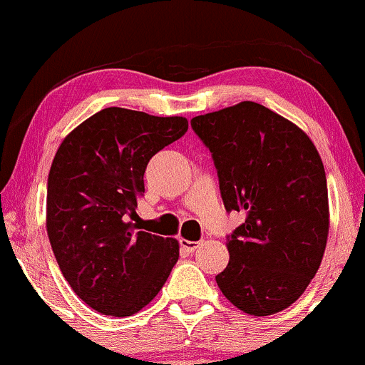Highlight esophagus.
<instances>
[{"label": "esophagus", "mask_w": 365, "mask_h": 365, "mask_svg": "<svg viewBox=\"0 0 365 365\" xmlns=\"http://www.w3.org/2000/svg\"><path fill=\"white\" fill-rule=\"evenodd\" d=\"M199 246H201V242L199 241H187V239H182V241H180V247H182L183 253H187V255L194 253Z\"/></svg>", "instance_id": "34e87169"}]
</instances>
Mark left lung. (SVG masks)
Masks as SVG:
<instances>
[{"mask_svg": "<svg viewBox=\"0 0 365 365\" xmlns=\"http://www.w3.org/2000/svg\"><path fill=\"white\" fill-rule=\"evenodd\" d=\"M192 130L213 158L225 210L246 211L227 235L216 284L250 315L277 314L317 274L329 232L327 182L312 140L256 102L197 115Z\"/></svg>", "mask_w": 365, "mask_h": 365, "instance_id": "1", "label": "left lung"}]
</instances>
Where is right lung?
Segmentation results:
<instances>
[{"mask_svg": "<svg viewBox=\"0 0 365 365\" xmlns=\"http://www.w3.org/2000/svg\"><path fill=\"white\" fill-rule=\"evenodd\" d=\"M185 118L107 107L72 130L48 175L46 230L69 286L93 310L137 314L178 259V242L140 230L135 211L152 155L182 138Z\"/></svg>", "mask_w": 365, "mask_h": 365, "instance_id": "1", "label": "right lung"}]
</instances>
